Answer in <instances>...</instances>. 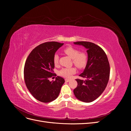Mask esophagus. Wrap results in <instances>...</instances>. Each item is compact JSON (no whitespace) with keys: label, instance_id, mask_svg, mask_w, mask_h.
I'll list each match as a JSON object with an SVG mask.
<instances>
[{"label":"esophagus","instance_id":"obj_1","mask_svg":"<svg viewBox=\"0 0 131 131\" xmlns=\"http://www.w3.org/2000/svg\"><path fill=\"white\" fill-rule=\"evenodd\" d=\"M69 81H70V80H69V79H65V81H66V82H69Z\"/></svg>","mask_w":131,"mask_h":131}]
</instances>
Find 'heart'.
I'll return each mask as SVG.
<instances>
[{
    "label": "heart",
    "instance_id": "b5f03b06",
    "mask_svg": "<svg viewBox=\"0 0 131 131\" xmlns=\"http://www.w3.org/2000/svg\"><path fill=\"white\" fill-rule=\"evenodd\" d=\"M64 52L73 59L74 64L79 68H82L86 66L88 62V56L85 52H79V51L72 46H68L64 49ZM59 56L55 54L53 57V63L55 66L58 64ZM76 70L73 67L64 68L59 71L58 74L60 76L66 78H69L71 75L74 74Z\"/></svg>",
    "mask_w": 131,
    "mask_h": 131
}]
</instances>
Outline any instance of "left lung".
I'll return each instance as SVG.
<instances>
[{"label":"left lung","mask_w":131,"mask_h":131,"mask_svg":"<svg viewBox=\"0 0 131 131\" xmlns=\"http://www.w3.org/2000/svg\"><path fill=\"white\" fill-rule=\"evenodd\" d=\"M75 45L87 49L88 62L85 68L77 79L78 86L74 90L78 100L90 103L96 100L104 91L110 75V66L106 55L101 47L88 41H78Z\"/></svg>","instance_id":"8db88e82"}]
</instances>
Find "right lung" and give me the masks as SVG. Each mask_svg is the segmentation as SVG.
I'll use <instances>...</instances> for the list:
<instances>
[{
    "label": "right lung",
    "mask_w": 131,
    "mask_h": 131,
    "mask_svg": "<svg viewBox=\"0 0 131 131\" xmlns=\"http://www.w3.org/2000/svg\"><path fill=\"white\" fill-rule=\"evenodd\" d=\"M64 43L51 41L41 43L34 48L25 63L24 78L27 88L32 96L43 103L52 102L58 97L64 79L57 77L50 81L54 67L53 57Z\"/></svg>",
    "instance_id": "1"
}]
</instances>
